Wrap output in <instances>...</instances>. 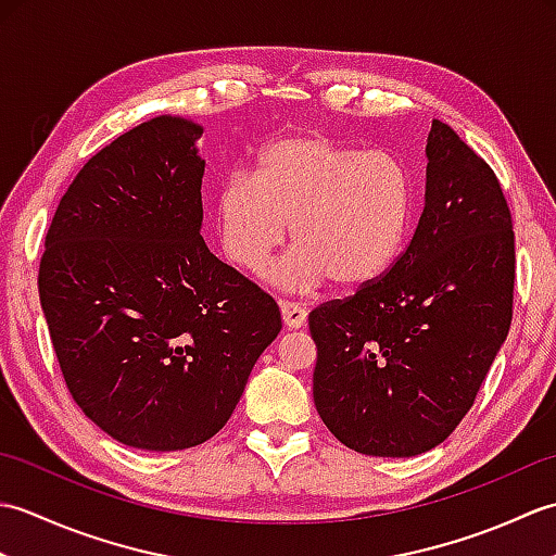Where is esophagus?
<instances>
[{"instance_id":"34e87169","label":"esophagus","mask_w":556,"mask_h":556,"mask_svg":"<svg viewBox=\"0 0 556 556\" xmlns=\"http://www.w3.org/2000/svg\"><path fill=\"white\" fill-rule=\"evenodd\" d=\"M281 317H285V325L289 329H301L305 325V317H308V313H305V308H301L299 303L285 301L281 303Z\"/></svg>"}]
</instances>
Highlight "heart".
<instances>
[{
  "instance_id": "obj_1",
  "label": "heart",
  "mask_w": 556,
  "mask_h": 556,
  "mask_svg": "<svg viewBox=\"0 0 556 556\" xmlns=\"http://www.w3.org/2000/svg\"><path fill=\"white\" fill-rule=\"evenodd\" d=\"M413 212L410 176L382 150L296 134L260 150L253 176L236 172L215 203L222 251L236 267L257 269L285 243L296 248L267 271L287 291L334 279L363 289L394 265Z\"/></svg>"
}]
</instances>
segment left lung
<instances>
[{
    "label": "left lung",
    "instance_id": "obj_1",
    "mask_svg": "<svg viewBox=\"0 0 556 556\" xmlns=\"http://www.w3.org/2000/svg\"><path fill=\"white\" fill-rule=\"evenodd\" d=\"M425 207L382 279L308 315L313 399L341 444L418 456L473 406L511 327V212L490 164L432 122Z\"/></svg>",
    "mask_w": 556,
    "mask_h": 556
}]
</instances>
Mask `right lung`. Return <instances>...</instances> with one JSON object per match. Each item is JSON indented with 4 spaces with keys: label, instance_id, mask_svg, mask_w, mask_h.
<instances>
[{
    "label": "right lung",
    "instance_id": "obj_1",
    "mask_svg": "<svg viewBox=\"0 0 556 556\" xmlns=\"http://www.w3.org/2000/svg\"><path fill=\"white\" fill-rule=\"evenodd\" d=\"M200 136L162 114L92 155L54 212L38 275L71 396L146 452L217 434L281 329L275 299L200 236Z\"/></svg>",
    "mask_w": 556,
    "mask_h": 556
}]
</instances>
